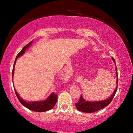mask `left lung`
Wrapping results in <instances>:
<instances>
[{"mask_svg": "<svg viewBox=\"0 0 133 133\" xmlns=\"http://www.w3.org/2000/svg\"><path fill=\"white\" fill-rule=\"evenodd\" d=\"M112 60L116 64L115 60L113 57H112ZM116 76H117V87H116V90H114L113 94H112V96H111L110 98H108V99L105 100V101H98V102H88L85 101L84 99H83L82 96H81L80 97L79 101H78V102L76 103V107L77 109L80 111L82 112H87V113H90V112H94L97 111L101 110L105 107L108 106V105L111 103V102L112 101V99L115 96L116 92L117 91V83H118V76H117V68L116 69Z\"/></svg>", "mask_w": 133, "mask_h": 133, "instance_id": "obj_1", "label": "left lung"}]
</instances>
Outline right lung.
<instances>
[{
    "instance_id": "obj_1",
    "label": "right lung",
    "mask_w": 133,
    "mask_h": 133,
    "mask_svg": "<svg viewBox=\"0 0 133 133\" xmlns=\"http://www.w3.org/2000/svg\"><path fill=\"white\" fill-rule=\"evenodd\" d=\"M31 43L32 42H31L28 43L26 46L23 47L22 50L19 52V53L17 54V56H16L15 61H14L13 68H12V77H13V75H14V65H15L16 60H17L18 57H20V56H22L23 53H24L25 50H26V49L28 48L31 44ZM15 92H16V96H17V99H19L20 102H21L23 106L26 107V108H28L29 110L34 111H36V112L46 111L50 110L51 109L53 108L56 102H57V94L54 93V92H52V93L49 96L48 99L45 100L44 101L30 102H26L22 99L20 97V96H19V94L17 93V92L16 91V90H15Z\"/></svg>"
}]
</instances>
